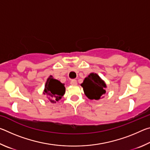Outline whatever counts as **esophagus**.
<instances>
[{"instance_id": "obj_1", "label": "esophagus", "mask_w": 150, "mask_h": 150, "mask_svg": "<svg viewBox=\"0 0 150 150\" xmlns=\"http://www.w3.org/2000/svg\"><path fill=\"white\" fill-rule=\"evenodd\" d=\"M71 85H77V80H72L71 81Z\"/></svg>"}]
</instances>
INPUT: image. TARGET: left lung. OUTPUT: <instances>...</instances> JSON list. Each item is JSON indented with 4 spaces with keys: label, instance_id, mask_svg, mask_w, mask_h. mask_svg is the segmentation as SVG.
<instances>
[{
    "label": "left lung",
    "instance_id": "1",
    "mask_svg": "<svg viewBox=\"0 0 150 150\" xmlns=\"http://www.w3.org/2000/svg\"><path fill=\"white\" fill-rule=\"evenodd\" d=\"M85 95L91 100H98L106 93V85L96 73H91L81 85Z\"/></svg>",
    "mask_w": 150,
    "mask_h": 150
}]
</instances>
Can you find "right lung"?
<instances>
[{
    "instance_id": "add662e5",
    "label": "right lung",
    "mask_w": 150,
    "mask_h": 150,
    "mask_svg": "<svg viewBox=\"0 0 150 150\" xmlns=\"http://www.w3.org/2000/svg\"><path fill=\"white\" fill-rule=\"evenodd\" d=\"M65 92L64 84L58 80L53 79L52 76L47 79L45 85L44 94L47 96L51 103H54L62 98Z\"/></svg>"
}]
</instances>
